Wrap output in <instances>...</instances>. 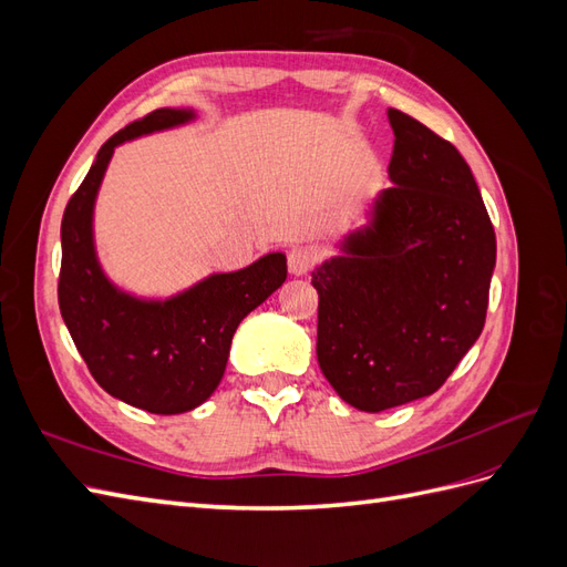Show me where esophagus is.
Wrapping results in <instances>:
<instances>
[{"label":"esophagus","mask_w":567,"mask_h":567,"mask_svg":"<svg viewBox=\"0 0 567 567\" xmlns=\"http://www.w3.org/2000/svg\"><path fill=\"white\" fill-rule=\"evenodd\" d=\"M315 265H317V250L315 248L296 246V248L288 250V269H290V274H296V277H300V274H307Z\"/></svg>","instance_id":"esophagus-1"}]
</instances>
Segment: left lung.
<instances>
[{
	"label": "left lung",
	"mask_w": 567,
	"mask_h": 567,
	"mask_svg": "<svg viewBox=\"0 0 567 567\" xmlns=\"http://www.w3.org/2000/svg\"><path fill=\"white\" fill-rule=\"evenodd\" d=\"M394 146L373 221L312 271L317 359L348 404L383 411L433 394L483 333L496 236L468 163L388 109Z\"/></svg>",
	"instance_id": "1"
}]
</instances>
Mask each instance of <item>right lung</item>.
<instances>
[{
	"mask_svg": "<svg viewBox=\"0 0 567 567\" xmlns=\"http://www.w3.org/2000/svg\"><path fill=\"white\" fill-rule=\"evenodd\" d=\"M188 111L158 109L115 132L61 219L59 307L94 381L151 414H184L205 402L227 369L241 319L286 281V257L271 252L234 274H215L165 302L134 300L99 269L92 208L113 148L132 136L186 123Z\"/></svg>",
	"mask_w": 567,
	"mask_h": 567,
	"instance_id": "add662e5",
	"label": "right lung"
}]
</instances>
